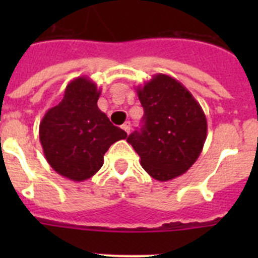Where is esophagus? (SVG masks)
<instances>
[{
	"mask_svg": "<svg viewBox=\"0 0 258 258\" xmlns=\"http://www.w3.org/2000/svg\"><path fill=\"white\" fill-rule=\"evenodd\" d=\"M122 131L125 132V133L126 134H129L131 133V122L129 121H126V122H124V124H122Z\"/></svg>",
	"mask_w": 258,
	"mask_h": 258,
	"instance_id": "1",
	"label": "esophagus"
}]
</instances>
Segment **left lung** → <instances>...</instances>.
Returning a JSON list of instances; mask_svg holds the SVG:
<instances>
[{
  "label": "left lung",
  "mask_w": 258,
  "mask_h": 258,
  "mask_svg": "<svg viewBox=\"0 0 258 258\" xmlns=\"http://www.w3.org/2000/svg\"><path fill=\"white\" fill-rule=\"evenodd\" d=\"M137 94L143 125L127 137L143 169L157 181H170L190 169L207 140V117L199 102L178 80L157 74Z\"/></svg>",
  "instance_id": "left-lung-1"
}]
</instances>
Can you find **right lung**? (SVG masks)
I'll list each match as a JSON object with an SVG mask.
<instances>
[{
	"label": "right lung",
	"instance_id": "right-lung-1",
	"mask_svg": "<svg viewBox=\"0 0 258 258\" xmlns=\"http://www.w3.org/2000/svg\"><path fill=\"white\" fill-rule=\"evenodd\" d=\"M101 89L86 76L72 80L59 104L47 109L40 122V142L52 169L75 182L101 169L109 146L126 138L98 108Z\"/></svg>",
	"mask_w": 258,
	"mask_h": 258
}]
</instances>
